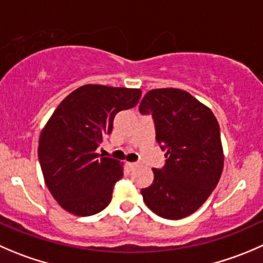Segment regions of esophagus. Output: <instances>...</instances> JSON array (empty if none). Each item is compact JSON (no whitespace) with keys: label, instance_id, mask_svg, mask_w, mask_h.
Returning a JSON list of instances; mask_svg holds the SVG:
<instances>
[{"label":"esophagus","instance_id":"34e87169","mask_svg":"<svg viewBox=\"0 0 263 263\" xmlns=\"http://www.w3.org/2000/svg\"><path fill=\"white\" fill-rule=\"evenodd\" d=\"M127 165H128V168H131V170H134V168L139 167L140 163H137V162H127Z\"/></svg>","mask_w":263,"mask_h":263}]
</instances>
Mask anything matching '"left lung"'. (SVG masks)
Wrapping results in <instances>:
<instances>
[{
    "label": "left lung",
    "instance_id": "obj_1",
    "mask_svg": "<svg viewBox=\"0 0 263 263\" xmlns=\"http://www.w3.org/2000/svg\"><path fill=\"white\" fill-rule=\"evenodd\" d=\"M152 114L155 140L165 152L162 170L141 189L144 202L158 216L180 220L195 212L212 194L223 170L220 126L208 106L178 88H155L140 103Z\"/></svg>",
    "mask_w": 263,
    "mask_h": 263
}]
</instances>
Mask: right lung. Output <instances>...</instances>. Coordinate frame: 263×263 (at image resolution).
Returning <instances> with one entry per match:
<instances>
[{"label":"right lung","instance_id":"add662e5","mask_svg":"<svg viewBox=\"0 0 263 263\" xmlns=\"http://www.w3.org/2000/svg\"><path fill=\"white\" fill-rule=\"evenodd\" d=\"M139 88L85 85L64 99L43 127L38 159L56 202L76 216H92L110 203L123 163L96 153L118 111L137 105Z\"/></svg>","mask_w":263,"mask_h":263}]
</instances>
